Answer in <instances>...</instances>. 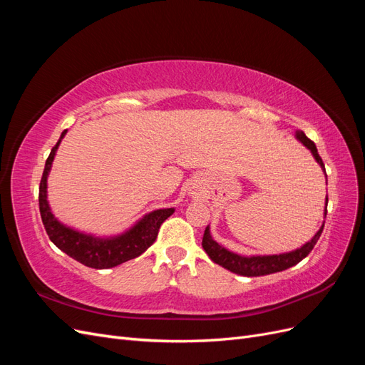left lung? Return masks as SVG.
<instances>
[{"label": "left lung", "mask_w": 365, "mask_h": 365, "mask_svg": "<svg viewBox=\"0 0 365 365\" xmlns=\"http://www.w3.org/2000/svg\"><path fill=\"white\" fill-rule=\"evenodd\" d=\"M295 137L298 141H302L303 145L312 152L314 158L317 160V163L319 165H322L323 172L326 173L324 163H323L322 157L318 155L315 143L312 140H309L304 135L303 130H297ZM326 213H327V197H326L324 215ZM323 228H324V224L317 231V235L311 240L306 242L302 248H297L295 251L284 252V254H274V256L245 257V256H239V254H235V252L225 250L222 245H219L216 240H213L212 235H210V228L207 227L204 231V237H202V248L208 254V257L212 259L215 263L220 264L222 268L235 272V274L244 275V277H259V275H268V274L284 271V269L294 267V264H297L298 262H302L307 256V254L314 250L319 236H322V233H323Z\"/></svg>", "instance_id": "obj_1"}]
</instances>
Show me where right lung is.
<instances>
[{
	"instance_id": "1",
	"label": "right lung",
	"mask_w": 365,
	"mask_h": 365,
	"mask_svg": "<svg viewBox=\"0 0 365 365\" xmlns=\"http://www.w3.org/2000/svg\"><path fill=\"white\" fill-rule=\"evenodd\" d=\"M65 134H67V129L62 132L59 141L51 149L39 184V212L50 240L74 260L94 269L114 268L120 263L138 257L155 242L161 224L173 215L175 208H160L150 212L123 235L114 237H94L61 224L51 213L47 201V176Z\"/></svg>"
}]
</instances>
